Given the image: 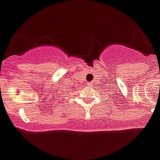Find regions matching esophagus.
I'll list each match as a JSON object with an SVG mask.
<instances>
[{"instance_id":"1","label":"esophagus","mask_w":160,"mask_h":160,"mask_svg":"<svg viewBox=\"0 0 160 160\" xmlns=\"http://www.w3.org/2000/svg\"><path fill=\"white\" fill-rule=\"evenodd\" d=\"M88 84V85H90V84H89V83H88V84Z\"/></svg>"}]
</instances>
